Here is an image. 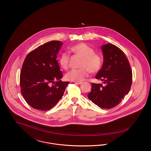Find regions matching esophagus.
Segmentation results:
<instances>
[{"instance_id": "34e87169", "label": "esophagus", "mask_w": 151, "mask_h": 151, "mask_svg": "<svg viewBox=\"0 0 151 151\" xmlns=\"http://www.w3.org/2000/svg\"><path fill=\"white\" fill-rule=\"evenodd\" d=\"M76 84H79V85H80V84H81L83 83L82 82H76V81H75L74 82Z\"/></svg>"}]
</instances>
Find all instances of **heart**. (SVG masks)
Segmentation results:
<instances>
[{"label":"heart","instance_id":"1","mask_svg":"<svg viewBox=\"0 0 151 151\" xmlns=\"http://www.w3.org/2000/svg\"><path fill=\"white\" fill-rule=\"evenodd\" d=\"M71 50L79 57L82 58L78 70H72L65 75V79L69 81L81 82L88 77L89 72L96 73L102 67L103 59L100 54L94 52L93 49L86 43H78L73 46ZM59 65L65 70H67L70 66V56L63 52L59 59Z\"/></svg>","mask_w":151,"mask_h":151}]
</instances>
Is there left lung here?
<instances>
[{
	"label": "left lung",
	"instance_id": "8db88e82",
	"mask_svg": "<svg viewBox=\"0 0 151 151\" xmlns=\"http://www.w3.org/2000/svg\"><path fill=\"white\" fill-rule=\"evenodd\" d=\"M104 54L102 67L96 79L102 84L92 83L88 99L99 107L110 109L118 105L129 93L132 82V73L129 61L119 47L111 43L101 47Z\"/></svg>",
	"mask_w": 151,
	"mask_h": 151
}]
</instances>
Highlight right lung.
I'll list each match as a JSON object with an SVG mask.
<instances>
[{
    "mask_svg": "<svg viewBox=\"0 0 151 151\" xmlns=\"http://www.w3.org/2000/svg\"><path fill=\"white\" fill-rule=\"evenodd\" d=\"M63 43L52 41L27 55L20 76L21 93L31 107L41 110L53 108L61 99L68 81H62L63 73L57 54Z\"/></svg>",
    "mask_w": 151,
    "mask_h": 151,
    "instance_id": "add662e5",
    "label": "right lung"
}]
</instances>
